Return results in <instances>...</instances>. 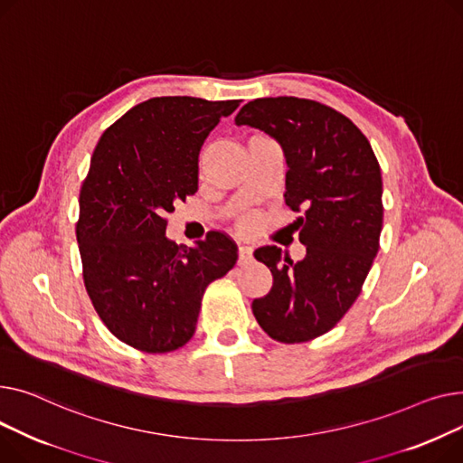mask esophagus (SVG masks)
I'll use <instances>...</instances> for the list:
<instances>
[{
  "instance_id": "esophagus-1",
  "label": "esophagus",
  "mask_w": 463,
  "mask_h": 463,
  "mask_svg": "<svg viewBox=\"0 0 463 463\" xmlns=\"http://www.w3.org/2000/svg\"><path fill=\"white\" fill-rule=\"evenodd\" d=\"M237 256H239V265H247L252 261V249L250 247H239L237 249Z\"/></svg>"
}]
</instances>
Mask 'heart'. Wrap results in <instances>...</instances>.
I'll list each match as a JSON object with an SVG mask.
<instances>
[{
	"label": "heart",
	"instance_id": "1",
	"mask_svg": "<svg viewBox=\"0 0 463 463\" xmlns=\"http://www.w3.org/2000/svg\"><path fill=\"white\" fill-rule=\"evenodd\" d=\"M261 138H263V136H254V138H250V140H261ZM247 226H249V222L242 224V228H247Z\"/></svg>",
	"mask_w": 463,
	"mask_h": 463
}]
</instances>
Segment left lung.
<instances>
[{
    "label": "left lung",
    "instance_id": "8db88e82",
    "mask_svg": "<svg viewBox=\"0 0 463 463\" xmlns=\"http://www.w3.org/2000/svg\"><path fill=\"white\" fill-rule=\"evenodd\" d=\"M237 127L270 136L286 156V203L305 209L301 261L282 249L254 252L273 273V288L252 301L261 329L301 344L331 331L355 303L379 250L383 226L382 170L366 136L345 116L316 100L256 99L241 108Z\"/></svg>",
    "mask_w": 463,
    "mask_h": 463
}]
</instances>
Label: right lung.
Masks as SVG:
<instances>
[{"mask_svg":"<svg viewBox=\"0 0 463 463\" xmlns=\"http://www.w3.org/2000/svg\"><path fill=\"white\" fill-rule=\"evenodd\" d=\"M239 100L156 97L104 130L80 190L84 282L104 325L147 353L184 345L205 288L237 261L235 242L211 232L194 247L166 237V214L198 190L209 132Z\"/></svg>","mask_w":463,"mask_h":463,"instance_id":"1","label":"right lung"}]
</instances>
